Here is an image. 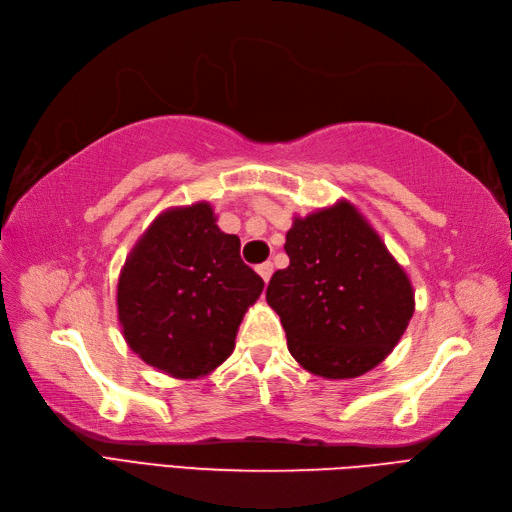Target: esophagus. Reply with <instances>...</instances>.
I'll list each match as a JSON object with an SVG mask.
<instances>
[{
  "instance_id": "34e87169",
  "label": "esophagus",
  "mask_w": 512,
  "mask_h": 512,
  "mask_svg": "<svg viewBox=\"0 0 512 512\" xmlns=\"http://www.w3.org/2000/svg\"><path fill=\"white\" fill-rule=\"evenodd\" d=\"M255 270H257V274H259L263 280H266V283H268L270 276H272V272H274V268H272V263H270V261H266V263H259V266H257Z\"/></svg>"
}]
</instances>
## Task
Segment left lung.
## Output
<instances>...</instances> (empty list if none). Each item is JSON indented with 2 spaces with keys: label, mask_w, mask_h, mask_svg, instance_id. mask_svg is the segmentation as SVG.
Masks as SVG:
<instances>
[{
  "label": "left lung",
  "mask_w": 512,
  "mask_h": 512,
  "mask_svg": "<svg viewBox=\"0 0 512 512\" xmlns=\"http://www.w3.org/2000/svg\"><path fill=\"white\" fill-rule=\"evenodd\" d=\"M268 304L285 327L289 353L329 381L370 372L400 342L415 289L370 221L349 200L293 217Z\"/></svg>",
  "instance_id": "left-lung-1"
}]
</instances>
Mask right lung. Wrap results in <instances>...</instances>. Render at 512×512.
I'll list each match as a JSON object with an SVG mask.
<instances>
[{"label": "right lung", "mask_w": 512, "mask_h": 512, "mask_svg": "<svg viewBox=\"0 0 512 512\" xmlns=\"http://www.w3.org/2000/svg\"><path fill=\"white\" fill-rule=\"evenodd\" d=\"M263 291L240 259V238L217 225L210 202L172 206L129 251L117 285L123 338L144 364L180 381L217 370Z\"/></svg>", "instance_id": "add662e5"}]
</instances>
